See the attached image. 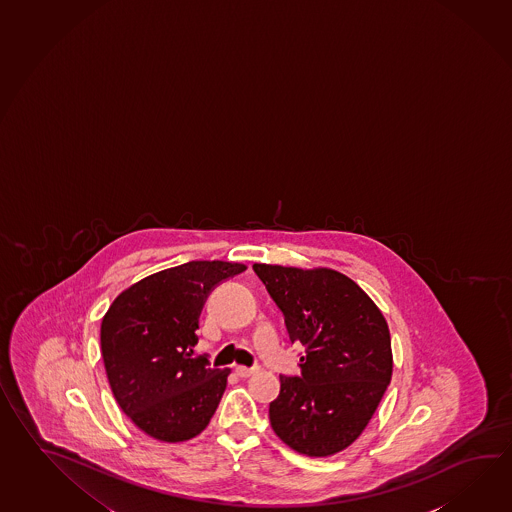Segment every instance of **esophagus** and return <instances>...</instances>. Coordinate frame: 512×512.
<instances>
[{
    "mask_svg": "<svg viewBox=\"0 0 512 512\" xmlns=\"http://www.w3.org/2000/svg\"><path fill=\"white\" fill-rule=\"evenodd\" d=\"M235 372H237V376L250 377L259 372V366H251V368H248V366H237Z\"/></svg>",
    "mask_w": 512,
    "mask_h": 512,
    "instance_id": "34e87169",
    "label": "esophagus"
}]
</instances>
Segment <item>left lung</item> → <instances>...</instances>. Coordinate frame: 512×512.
<instances>
[{
  "instance_id": "1",
  "label": "left lung",
  "mask_w": 512,
  "mask_h": 512,
  "mask_svg": "<svg viewBox=\"0 0 512 512\" xmlns=\"http://www.w3.org/2000/svg\"><path fill=\"white\" fill-rule=\"evenodd\" d=\"M253 272L284 315L290 341L306 348L301 376H281L272 428L301 454H337L361 436L390 383L385 317L343 273L272 264H253Z\"/></svg>"
}]
</instances>
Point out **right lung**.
Listing matches in <instances>:
<instances>
[{
    "mask_svg": "<svg viewBox=\"0 0 512 512\" xmlns=\"http://www.w3.org/2000/svg\"><path fill=\"white\" fill-rule=\"evenodd\" d=\"M237 262L191 261L153 273L120 293L102 319L100 343L113 396L147 436L177 443L208 427L230 368L193 357L204 303Z\"/></svg>",
    "mask_w": 512,
    "mask_h": 512,
    "instance_id": "1",
    "label": "right lung"
}]
</instances>
